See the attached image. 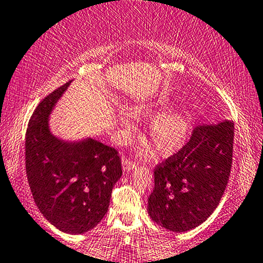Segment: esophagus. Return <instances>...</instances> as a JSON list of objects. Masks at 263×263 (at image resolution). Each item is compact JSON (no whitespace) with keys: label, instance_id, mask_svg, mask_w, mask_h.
<instances>
[{"label":"esophagus","instance_id":"obj_1","mask_svg":"<svg viewBox=\"0 0 263 263\" xmlns=\"http://www.w3.org/2000/svg\"><path fill=\"white\" fill-rule=\"evenodd\" d=\"M137 161H133L131 158H124L123 160V168L124 170H127V172H130V170L135 169L137 167Z\"/></svg>","mask_w":263,"mask_h":263}]
</instances>
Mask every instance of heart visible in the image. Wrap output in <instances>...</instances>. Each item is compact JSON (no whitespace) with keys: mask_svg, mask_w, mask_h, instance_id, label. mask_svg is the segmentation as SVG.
<instances>
[{"mask_svg":"<svg viewBox=\"0 0 263 263\" xmlns=\"http://www.w3.org/2000/svg\"><path fill=\"white\" fill-rule=\"evenodd\" d=\"M163 107L155 106L149 108H138L133 110L137 117H155L163 112ZM120 126L123 132L130 135L135 130V125L127 114H121ZM190 118L182 110H172L153 120L149 126V138L162 155L175 153L186 143L190 135Z\"/></svg>","mask_w":263,"mask_h":263,"instance_id":"1","label":"heart"}]
</instances>
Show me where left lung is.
Masks as SVG:
<instances>
[{
  "mask_svg": "<svg viewBox=\"0 0 263 263\" xmlns=\"http://www.w3.org/2000/svg\"><path fill=\"white\" fill-rule=\"evenodd\" d=\"M234 123L198 125L188 142L154 169L151 219L174 232L197 228L219 204L232 165Z\"/></svg>",
  "mask_w": 263,
  "mask_h": 263,
  "instance_id": "obj_1",
  "label": "left lung"
}]
</instances>
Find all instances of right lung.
<instances>
[{"mask_svg":"<svg viewBox=\"0 0 263 263\" xmlns=\"http://www.w3.org/2000/svg\"><path fill=\"white\" fill-rule=\"evenodd\" d=\"M71 81L45 96L26 131V174L43 216L61 231L77 235L98 225L123 169L118 151L95 139L66 143L51 135L49 116Z\"/></svg>","mask_w":263,"mask_h":263,"instance_id":"add662e5","label":"right lung"}]
</instances>
